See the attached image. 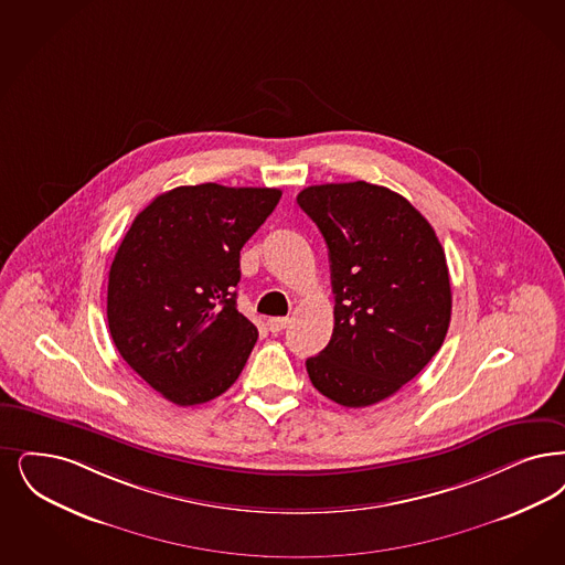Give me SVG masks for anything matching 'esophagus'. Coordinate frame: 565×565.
Listing matches in <instances>:
<instances>
[{
    "instance_id": "1",
    "label": "esophagus",
    "mask_w": 565,
    "mask_h": 565,
    "mask_svg": "<svg viewBox=\"0 0 565 565\" xmlns=\"http://www.w3.org/2000/svg\"><path fill=\"white\" fill-rule=\"evenodd\" d=\"M288 323H290V319H288V317H271V319L267 321V326H269V330H271L273 334L281 332Z\"/></svg>"
}]
</instances>
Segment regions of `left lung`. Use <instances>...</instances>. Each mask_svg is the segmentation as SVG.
Segmentation results:
<instances>
[{
  "label": "left lung",
  "instance_id": "obj_1",
  "mask_svg": "<svg viewBox=\"0 0 565 565\" xmlns=\"http://www.w3.org/2000/svg\"><path fill=\"white\" fill-rule=\"evenodd\" d=\"M296 202L328 244L334 292V332L307 360L309 379L340 406L379 404L409 383L448 334L444 248L429 221L386 186L313 184Z\"/></svg>",
  "mask_w": 565,
  "mask_h": 565
}]
</instances>
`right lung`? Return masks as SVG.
Returning a JSON list of instances; mask_svg holds the SVG:
<instances>
[{
	"label": "right lung",
	"instance_id": "add662e5",
	"mask_svg": "<svg viewBox=\"0 0 565 565\" xmlns=\"http://www.w3.org/2000/svg\"><path fill=\"white\" fill-rule=\"evenodd\" d=\"M279 198L267 186H177L136 216L115 252L111 339L168 402L205 404L242 374L258 330L235 302L239 252Z\"/></svg>",
	"mask_w": 565,
	"mask_h": 565
}]
</instances>
